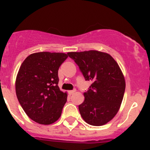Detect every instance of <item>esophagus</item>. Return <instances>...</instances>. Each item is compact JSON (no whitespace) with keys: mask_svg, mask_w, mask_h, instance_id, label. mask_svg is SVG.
Here are the masks:
<instances>
[{"mask_svg":"<svg viewBox=\"0 0 150 150\" xmlns=\"http://www.w3.org/2000/svg\"><path fill=\"white\" fill-rule=\"evenodd\" d=\"M75 91H76L75 90H71V91H68V94L70 95H73V94H74Z\"/></svg>","mask_w":150,"mask_h":150,"instance_id":"esophagus-1","label":"esophagus"}]
</instances>
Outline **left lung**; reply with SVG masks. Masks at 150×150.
Returning <instances> with one entry per match:
<instances>
[{"mask_svg":"<svg viewBox=\"0 0 150 150\" xmlns=\"http://www.w3.org/2000/svg\"><path fill=\"white\" fill-rule=\"evenodd\" d=\"M67 55L79 66L85 79L92 83L79 105L80 115L91 125L107 124L118 112L124 96L125 80L120 66L110 55L97 50Z\"/></svg>","mask_w":150,"mask_h":150,"instance_id":"1","label":"left lung"}]
</instances>
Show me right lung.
<instances>
[{
  "mask_svg": "<svg viewBox=\"0 0 150 150\" xmlns=\"http://www.w3.org/2000/svg\"><path fill=\"white\" fill-rule=\"evenodd\" d=\"M68 55L40 52L30 54L21 64L16 93L27 116L41 125H50L62 115L67 92L60 90L58 71Z\"/></svg>",
  "mask_w": 150,
  "mask_h": 150,
  "instance_id": "add662e5",
  "label": "right lung"
}]
</instances>
